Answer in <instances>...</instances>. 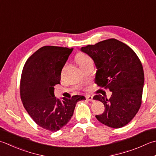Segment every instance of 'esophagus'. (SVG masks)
Listing matches in <instances>:
<instances>
[{"instance_id":"1","label":"esophagus","mask_w":156,"mask_h":156,"mask_svg":"<svg viewBox=\"0 0 156 156\" xmlns=\"http://www.w3.org/2000/svg\"><path fill=\"white\" fill-rule=\"evenodd\" d=\"M86 99L87 101H93V97L90 95V94H87V95L86 96Z\"/></svg>"}]
</instances>
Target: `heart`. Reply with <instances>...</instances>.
<instances>
[{"label":"heart","instance_id":"1","mask_svg":"<svg viewBox=\"0 0 156 156\" xmlns=\"http://www.w3.org/2000/svg\"><path fill=\"white\" fill-rule=\"evenodd\" d=\"M76 62H77V63H78V65L80 67L83 66L88 62L92 61L89 56L84 53H78L77 55H76Z\"/></svg>","mask_w":156,"mask_h":156}]
</instances>
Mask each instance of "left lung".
<instances>
[{
  "label": "left lung",
  "mask_w": 156,
  "mask_h": 156,
  "mask_svg": "<svg viewBox=\"0 0 156 156\" xmlns=\"http://www.w3.org/2000/svg\"><path fill=\"white\" fill-rule=\"evenodd\" d=\"M81 51L95 64L94 82L112 93L109 99L101 94L93 97L105 106L103 114L95 117L109 127H123L133 120L141 105L144 72L141 61L132 48L115 38L88 44Z\"/></svg>",
  "instance_id": "obj_1"
}]
</instances>
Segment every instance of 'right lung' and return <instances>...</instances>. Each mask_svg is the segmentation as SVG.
<instances>
[{"label": "right lung", "instance_id": "right-lung-1", "mask_svg": "<svg viewBox=\"0 0 156 156\" xmlns=\"http://www.w3.org/2000/svg\"><path fill=\"white\" fill-rule=\"evenodd\" d=\"M74 48L44 46L30 56L23 66L20 96L24 108L42 129L56 132L68 124L76 103L85 97L57 99L54 87L60 84L62 68Z\"/></svg>", "mask_w": 156, "mask_h": 156}]
</instances>
